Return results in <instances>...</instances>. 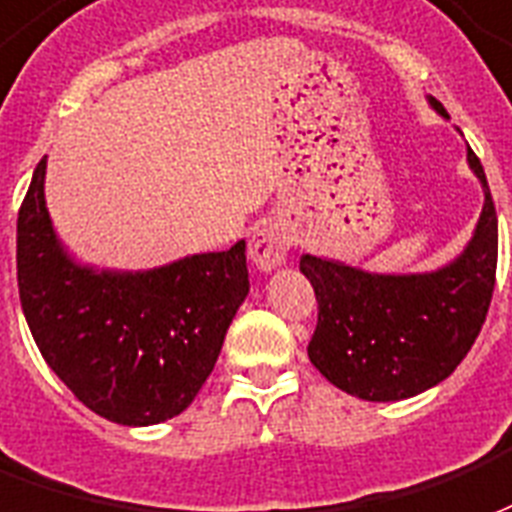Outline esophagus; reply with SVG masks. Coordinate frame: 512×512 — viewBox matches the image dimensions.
<instances>
[{"instance_id":"1","label":"esophagus","mask_w":512,"mask_h":512,"mask_svg":"<svg viewBox=\"0 0 512 512\" xmlns=\"http://www.w3.org/2000/svg\"><path fill=\"white\" fill-rule=\"evenodd\" d=\"M289 234L278 223H261L259 229L251 234V242H248V253H251V261L259 267L261 272L275 270L278 264H283L286 253H289Z\"/></svg>"}]
</instances>
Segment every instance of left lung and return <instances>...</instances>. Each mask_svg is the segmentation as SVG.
<instances>
[{
	"label": "left lung",
	"mask_w": 512,
	"mask_h": 512,
	"mask_svg": "<svg viewBox=\"0 0 512 512\" xmlns=\"http://www.w3.org/2000/svg\"><path fill=\"white\" fill-rule=\"evenodd\" d=\"M434 108L447 117L442 103ZM469 166L486 188L483 215L461 259L425 275H371L302 256L319 319L308 357L319 374L363 401H401L453 374L486 322L496 283V207L480 158Z\"/></svg>",
	"instance_id": "8db88e82"
}]
</instances>
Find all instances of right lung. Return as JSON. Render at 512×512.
<instances>
[{"label":"right lung","mask_w":512,"mask_h":512,"mask_svg":"<svg viewBox=\"0 0 512 512\" xmlns=\"http://www.w3.org/2000/svg\"><path fill=\"white\" fill-rule=\"evenodd\" d=\"M46 158L18 210V294L51 371L119 425L185 412L215 368L248 294L245 242L147 272H95L59 248L43 196Z\"/></svg>","instance_id":"add662e5"}]
</instances>
